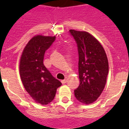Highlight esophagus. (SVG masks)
Here are the masks:
<instances>
[{
    "label": "esophagus",
    "mask_w": 129,
    "mask_h": 129,
    "mask_svg": "<svg viewBox=\"0 0 129 129\" xmlns=\"http://www.w3.org/2000/svg\"><path fill=\"white\" fill-rule=\"evenodd\" d=\"M67 82H68V79L67 78H66V79H64V80H61V83H62V84H66Z\"/></svg>",
    "instance_id": "1"
}]
</instances>
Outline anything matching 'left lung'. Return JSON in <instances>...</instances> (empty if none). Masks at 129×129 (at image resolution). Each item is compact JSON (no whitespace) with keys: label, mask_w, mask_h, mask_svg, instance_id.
<instances>
[{"label":"left lung","mask_w":129,"mask_h":129,"mask_svg":"<svg viewBox=\"0 0 129 129\" xmlns=\"http://www.w3.org/2000/svg\"><path fill=\"white\" fill-rule=\"evenodd\" d=\"M70 33L77 43L78 51L80 85L74 90L79 102L92 104L102 94L108 74L106 52L100 42L86 31L71 29Z\"/></svg>","instance_id":"obj_1"}]
</instances>
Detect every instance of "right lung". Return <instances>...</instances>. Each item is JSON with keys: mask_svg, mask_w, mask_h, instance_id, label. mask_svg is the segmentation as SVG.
<instances>
[{"mask_svg": "<svg viewBox=\"0 0 129 129\" xmlns=\"http://www.w3.org/2000/svg\"><path fill=\"white\" fill-rule=\"evenodd\" d=\"M55 39V36H34L24 48L20 59V76L25 90L35 102L43 105L54 99L57 89L61 85L43 64L45 53Z\"/></svg>", "mask_w": 129, "mask_h": 129, "instance_id": "1", "label": "right lung"}]
</instances>
